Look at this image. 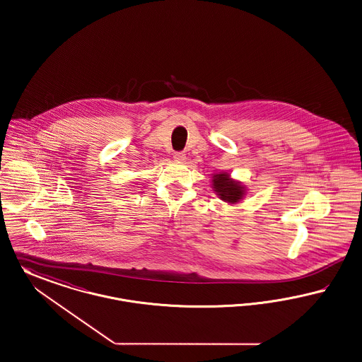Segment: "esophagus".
Returning a JSON list of instances; mask_svg holds the SVG:
<instances>
[{
  "instance_id": "34e87169",
  "label": "esophagus",
  "mask_w": 362,
  "mask_h": 362,
  "mask_svg": "<svg viewBox=\"0 0 362 362\" xmlns=\"http://www.w3.org/2000/svg\"><path fill=\"white\" fill-rule=\"evenodd\" d=\"M174 159H177V160H184V159H185V153H182V151H175V153H174Z\"/></svg>"
}]
</instances>
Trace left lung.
<instances>
[{
  "label": "left lung",
  "instance_id": "obj_1",
  "mask_svg": "<svg viewBox=\"0 0 362 362\" xmlns=\"http://www.w3.org/2000/svg\"><path fill=\"white\" fill-rule=\"evenodd\" d=\"M214 188L219 193L221 199L228 203H237L244 194L243 188L231 181L228 174H216L214 177Z\"/></svg>",
  "mask_w": 362,
  "mask_h": 362
}]
</instances>
